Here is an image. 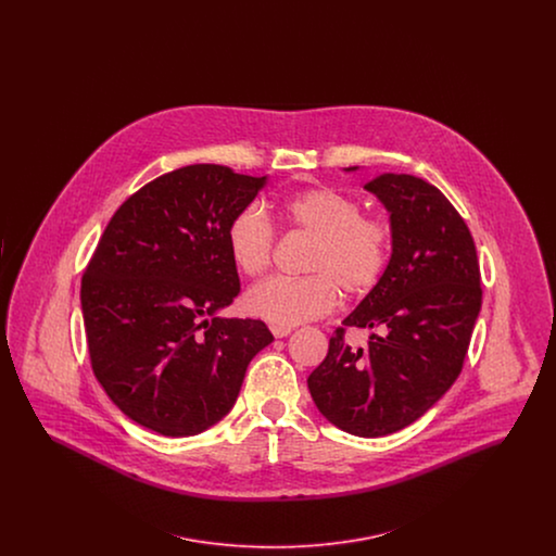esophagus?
<instances>
[{
	"instance_id": "esophagus-1",
	"label": "esophagus",
	"mask_w": 556,
	"mask_h": 556,
	"mask_svg": "<svg viewBox=\"0 0 556 556\" xmlns=\"http://www.w3.org/2000/svg\"><path fill=\"white\" fill-rule=\"evenodd\" d=\"M270 333L275 338H288L291 333V327H283V325H270Z\"/></svg>"
}]
</instances>
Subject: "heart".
Returning a JSON list of instances; mask_svg holds the SVG:
<instances>
[{"mask_svg": "<svg viewBox=\"0 0 556 556\" xmlns=\"http://www.w3.org/2000/svg\"><path fill=\"white\" fill-rule=\"evenodd\" d=\"M291 231L313 238L304 258V277H273L252 288L245 306L275 325H298L323 317L345 298H363L379 286L392 261V227L336 187L298 191L279 204ZM233 265L248 277H261L273 263L275 229L263 211L248 206L227 227Z\"/></svg>", "mask_w": 556, "mask_h": 556, "instance_id": "b5f03b06", "label": "heart"}]
</instances>
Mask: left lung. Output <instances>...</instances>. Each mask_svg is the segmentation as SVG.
<instances>
[{"label": "left lung", "mask_w": 556, "mask_h": 556, "mask_svg": "<svg viewBox=\"0 0 556 556\" xmlns=\"http://www.w3.org/2000/svg\"><path fill=\"white\" fill-rule=\"evenodd\" d=\"M365 187L390 211L392 261L331 336L308 390L336 427L379 438L417 421L460 375L481 273L467 223L438 187L394 173ZM348 326L376 329L367 349L344 344Z\"/></svg>", "instance_id": "8db88e82"}]
</instances>
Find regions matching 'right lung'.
Returning a JSON list of instances; mask_svg holds the SVG:
<instances>
[{
    "label": "right lung",
    "instance_id": "obj_1",
    "mask_svg": "<svg viewBox=\"0 0 556 556\" xmlns=\"http://www.w3.org/2000/svg\"><path fill=\"white\" fill-rule=\"evenodd\" d=\"M223 164H189L129 195L80 279L96 379L135 424L195 435L238 400L273 342L261 318H220L239 293L227 227L265 186Z\"/></svg>",
    "mask_w": 556,
    "mask_h": 556
}]
</instances>
